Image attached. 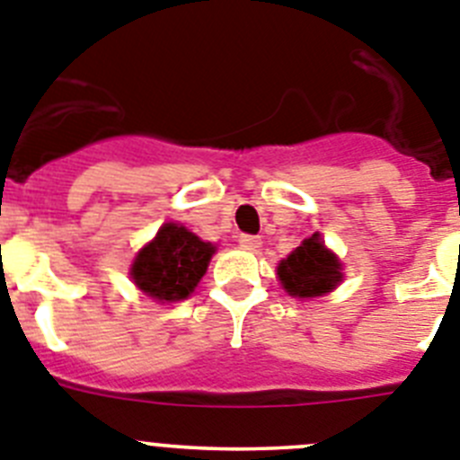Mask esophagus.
Here are the masks:
<instances>
[{
  "label": "esophagus",
  "mask_w": 460,
  "mask_h": 460,
  "mask_svg": "<svg viewBox=\"0 0 460 460\" xmlns=\"http://www.w3.org/2000/svg\"><path fill=\"white\" fill-rule=\"evenodd\" d=\"M238 243L243 250H259L261 247V238L259 235H252V234H240Z\"/></svg>",
  "instance_id": "1"
}]
</instances>
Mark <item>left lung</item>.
Wrapping results in <instances>:
<instances>
[{
    "label": "left lung",
    "instance_id": "left-lung-1",
    "mask_svg": "<svg viewBox=\"0 0 460 460\" xmlns=\"http://www.w3.org/2000/svg\"><path fill=\"white\" fill-rule=\"evenodd\" d=\"M281 287L296 297H316L341 281V263L314 234L300 243L277 268Z\"/></svg>",
    "mask_w": 460,
    "mask_h": 460
}]
</instances>
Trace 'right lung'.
<instances>
[{"label":"right lung","instance_id":"add662e5","mask_svg":"<svg viewBox=\"0 0 460 460\" xmlns=\"http://www.w3.org/2000/svg\"><path fill=\"white\" fill-rule=\"evenodd\" d=\"M215 247L179 225H164L132 263V281L160 302L185 300L199 284Z\"/></svg>","mask_w":460,"mask_h":460}]
</instances>
